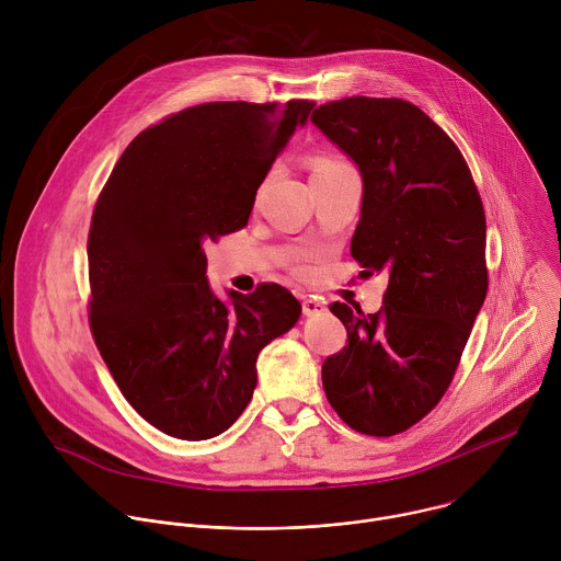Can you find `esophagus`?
Wrapping results in <instances>:
<instances>
[{"label": "esophagus", "instance_id": "34e87169", "mask_svg": "<svg viewBox=\"0 0 561 561\" xmlns=\"http://www.w3.org/2000/svg\"><path fill=\"white\" fill-rule=\"evenodd\" d=\"M301 310L306 317H314V314H324L327 312V304L319 297H301Z\"/></svg>", "mask_w": 561, "mask_h": 561}]
</instances>
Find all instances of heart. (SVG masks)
Here are the masks:
<instances>
[{"instance_id": "b5f03b06", "label": "heart", "mask_w": 561, "mask_h": 561, "mask_svg": "<svg viewBox=\"0 0 561 561\" xmlns=\"http://www.w3.org/2000/svg\"><path fill=\"white\" fill-rule=\"evenodd\" d=\"M340 167H348V162H344V159L337 157V154L322 152V154H317V157L312 159V175L327 173V171H333V169H340Z\"/></svg>"}]
</instances>
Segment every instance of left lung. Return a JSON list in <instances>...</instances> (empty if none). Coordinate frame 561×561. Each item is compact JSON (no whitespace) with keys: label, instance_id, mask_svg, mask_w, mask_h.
I'll list each match as a JSON object with an SVG mask.
<instances>
[{"label":"left lung","instance_id":"obj_1","mask_svg":"<svg viewBox=\"0 0 561 561\" xmlns=\"http://www.w3.org/2000/svg\"><path fill=\"white\" fill-rule=\"evenodd\" d=\"M310 122L362 173V277L388 273L381 310L331 304L348 344L324 362V390L353 431L390 437L439 404L486 299L482 197L455 141L411 102L346 98Z\"/></svg>","mask_w":561,"mask_h":561}]
</instances>
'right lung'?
<instances>
[{
  "instance_id": "right-lung-1",
  "label": "right lung",
  "mask_w": 561,
  "mask_h": 561,
  "mask_svg": "<svg viewBox=\"0 0 561 561\" xmlns=\"http://www.w3.org/2000/svg\"><path fill=\"white\" fill-rule=\"evenodd\" d=\"M312 102H210L139 133L115 164L89 232L91 331L128 404L157 431L210 439L257 386V355L299 301L279 284L221 301L204 244L249 224L275 157Z\"/></svg>"
}]
</instances>
